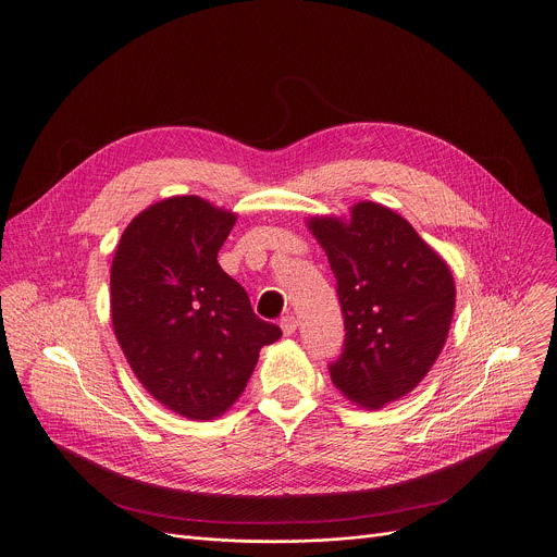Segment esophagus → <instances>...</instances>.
Masks as SVG:
<instances>
[{
  "instance_id": "1",
  "label": "esophagus",
  "mask_w": 557,
  "mask_h": 557,
  "mask_svg": "<svg viewBox=\"0 0 557 557\" xmlns=\"http://www.w3.org/2000/svg\"><path fill=\"white\" fill-rule=\"evenodd\" d=\"M297 317H293V314H286V317H282V321H280V327H282V332H284V336H290V334H295V330H297Z\"/></svg>"
}]
</instances>
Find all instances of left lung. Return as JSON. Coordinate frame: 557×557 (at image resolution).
<instances>
[{"label":"left lung","instance_id":"1","mask_svg":"<svg viewBox=\"0 0 557 557\" xmlns=\"http://www.w3.org/2000/svg\"><path fill=\"white\" fill-rule=\"evenodd\" d=\"M308 230L336 277L345 319L334 387L376 411L411 394L444 349L455 280L446 260L394 210L360 201L349 219L312 216Z\"/></svg>","mask_w":557,"mask_h":557}]
</instances>
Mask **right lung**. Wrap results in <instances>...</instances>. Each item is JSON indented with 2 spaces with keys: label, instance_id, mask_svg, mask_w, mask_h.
<instances>
[{
  "label": "right lung",
  "instance_id": "obj_1",
  "mask_svg": "<svg viewBox=\"0 0 557 557\" xmlns=\"http://www.w3.org/2000/svg\"><path fill=\"white\" fill-rule=\"evenodd\" d=\"M234 225L201 197L163 199L128 223L111 267L113 332L133 374L197 422L240 398L260 349L282 336L216 260Z\"/></svg>",
  "mask_w": 557,
  "mask_h": 557
}]
</instances>
